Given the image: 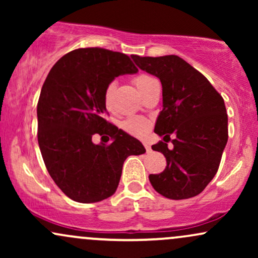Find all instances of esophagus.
I'll return each instance as SVG.
<instances>
[{
	"label": "esophagus",
	"mask_w": 258,
	"mask_h": 258,
	"mask_svg": "<svg viewBox=\"0 0 258 258\" xmlns=\"http://www.w3.org/2000/svg\"><path fill=\"white\" fill-rule=\"evenodd\" d=\"M143 146H144V147H146V149H147V152H148V153H149V152H150V150H152V148H150V146H149V144H148V142H146V141H144V142H143Z\"/></svg>",
	"instance_id": "34e87169"
}]
</instances>
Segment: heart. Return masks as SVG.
Here are the masks:
<instances>
[{"label":"heart","instance_id":"heart-1","mask_svg":"<svg viewBox=\"0 0 258 258\" xmlns=\"http://www.w3.org/2000/svg\"><path fill=\"white\" fill-rule=\"evenodd\" d=\"M132 81L136 87H137L139 93L143 94L144 92H146L148 88L154 84V82H156V80L152 78L150 75H148V74H138V75H136L135 78L132 79ZM114 91H115L114 82H111V84L106 86L104 91V105L106 109H111V99H112V94H114ZM122 128L125 130L126 132L131 133V135L141 136L147 131L148 121L146 119H143V117H139V116L128 117L126 121H123Z\"/></svg>","mask_w":258,"mask_h":258}]
</instances>
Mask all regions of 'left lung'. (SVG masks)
<instances>
[{"mask_svg":"<svg viewBox=\"0 0 258 258\" xmlns=\"http://www.w3.org/2000/svg\"><path fill=\"white\" fill-rule=\"evenodd\" d=\"M131 57L162 85V110L154 132L164 138L152 148L164 154L167 165L161 173L149 174L150 183L168 199L197 197L215 177L226 148L224 100L203 74L178 55Z\"/></svg>","mask_w":258,"mask_h":258,"instance_id":"obj_1","label":"left lung"}]
</instances>
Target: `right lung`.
Instances as JSON below:
<instances>
[{
  "label": "right lung",
  "mask_w": 258,
  "mask_h": 258,
  "mask_svg": "<svg viewBox=\"0 0 258 258\" xmlns=\"http://www.w3.org/2000/svg\"><path fill=\"white\" fill-rule=\"evenodd\" d=\"M137 72L128 55L91 47L63 55L47 75L37 103L38 147L52 179L74 201L111 197L127 156L146 153L138 139L104 119L106 86ZM94 134L112 142L94 145Z\"/></svg>",
  "instance_id": "1"
}]
</instances>
